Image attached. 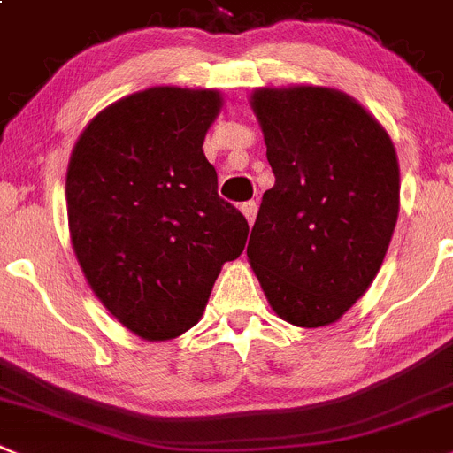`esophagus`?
Wrapping results in <instances>:
<instances>
[{"instance_id":"esophagus-1","label":"esophagus","mask_w":453,"mask_h":453,"mask_svg":"<svg viewBox=\"0 0 453 453\" xmlns=\"http://www.w3.org/2000/svg\"><path fill=\"white\" fill-rule=\"evenodd\" d=\"M240 209H242V213H244V218H247V222L249 224H253L256 222V213H257V204L256 202H244L242 206H240Z\"/></svg>"}]
</instances>
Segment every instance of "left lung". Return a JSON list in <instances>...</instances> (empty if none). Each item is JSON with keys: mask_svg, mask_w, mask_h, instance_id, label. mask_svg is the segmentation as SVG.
Instances as JSON below:
<instances>
[{"mask_svg": "<svg viewBox=\"0 0 453 453\" xmlns=\"http://www.w3.org/2000/svg\"><path fill=\"white\" fill-rule=\"evenodd\" d=\"M275 184L247 256L271 309L296 326L340 320L380 271L400 211L391 137L365 106L322 86L256 88Z\"/></svg>", "mask_w": 453, "mask_h": 453, "instance_id": "1", "label": "left lung"}]
</instances>
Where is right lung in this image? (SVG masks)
I'll return each instance as SVG.
<instances>
[{"instance_id": "add662e5", "label": "right lung", "mask_w": 453, "mask_h": 453, "mask_svg": "<svg viewBox=\"0 0 453 453\" xmlns=\"http://www.w3.org/2000/svg\"><path fill=\"white\" fill-rule=\"evenodd\" d=\"M218 90L155 86L95 115L66 171L71 242L93 294L128 331L171 340L197 325L249 224L218 196L202 144Z\"/></svg>"}]
</instances>
